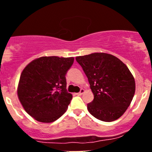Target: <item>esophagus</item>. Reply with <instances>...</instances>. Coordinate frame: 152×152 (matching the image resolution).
Here are the masks:
<instances>
[{"label": "esophagus", "instance_id": "1", "mask_svg": "<svg viewBox=\"0 0 152 152\" xmlns=\"http://www.w3.org/2000/svg\"><path fill=\"white\" fill-rule=\"evenodd\" d=\"M84 93H85V90H84V89H81L80 92L78 93H76V95H78V96H82Z\"/></svg>", "mask_w": 152, "mask_h": 152}]
</instances>
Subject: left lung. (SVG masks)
Wrapping results in <instances>:
<instances>
[{
	"mask_svg": "<svg viewBox=\"0 0 152 152\" xmlns=\"http://www.w3.org/2000/svg\"><path fill=\"white\" fill-rule=\"evenodd\" d=\"M88 79L94 95L87 104L89 113L105 122L117 120L131 104L135 92L132 74L123 62L105 53L76 57Z\"/></svg>",
	"mask_w": 152,
	"mask_h": 152,
	"instance_id": "8db88e82",
	"label": "left lung"
}]
</instances>
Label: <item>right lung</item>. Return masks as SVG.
<instances>
[{"label": "right lung", "mask_w": 152, "mask_h": 152, "mask_svg": "<svg viewBox=\"0 0 152 152\" xmlns=\"http://www.w3.org/2000/svg\"><path fill=\"white\" fill-rule=\"evenodd\" d=\"M73 61V57L42 56L23 70L18 96L26 112L35 120L50 123L66 112L73 96L67 91L65 76Z\"/></svg>", "instance_id": "1"}]
</instances>
